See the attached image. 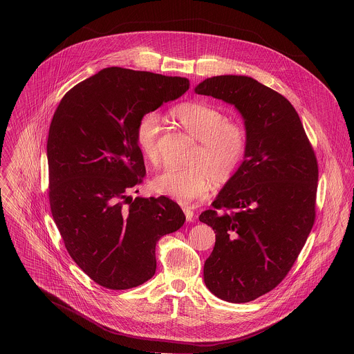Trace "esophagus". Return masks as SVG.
<instances>
[{
    "instance_id": "34e87169",
    "label": "esophagus",
    "mask_w": 354,
    "mask_h": 354,
    "mask_svg": "<svg viewBox=\"0 0 354 354\" xmlns=\"http://www.w3.org/2000/svg\"><path fill=\"white\" fill-rule=\"evenodd\" d=\"M183 211H184L185 218H187V221H188V222L194 221V215H195V212H194V208H192V207H189V205H184V207H183Z\"/></svg>"
}]
</instances>
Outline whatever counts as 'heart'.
Listing matches in <instances>:
<instances>
[{"label":"heart","mask_w":354,"mask_h":354,"mask_svg":"<svg viewBox=\"0 0 354 354\" xmlns=\"http://www.w3.org/2000/svg\"><path fill=\"white\" fill-rule=\"evenodd\" d=\"M170 115L187 132L199 140L189 167H167L152 180V188L181 203L207 196L211 181H229L241 165L248 146L245 127L233 120H225L223 113L201 101L183 102L174 106ZM160 118L156 113L143 114L135 128V142L151 165L159 162Z\"/></svg>","instance_id":"b5f03b06"}]
</instances>
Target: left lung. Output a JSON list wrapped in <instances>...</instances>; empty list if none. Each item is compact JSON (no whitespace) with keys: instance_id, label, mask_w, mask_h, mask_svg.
Segmentation results:
<instances>
[{"instance_id":"left-lung-1","label":"left lung","mask_w":354,"mask_h":354,"mask_svg":"<svg viewBox=\"0 0 354 354\" xmlns=\"http://www.w3.org/2000/svg\"><path fill=\"white\" fill-rule=\"evenodd\" d=\"M195 91L234 104L245 120L244 162L199 219L215 232L205 286L250 303L277 288L303 250L316 216L317 159L292 103L252 77L214 76Z\"/></svg>"}]
</instances>
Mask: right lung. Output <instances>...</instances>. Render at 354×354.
<instances>
[{"label": "right lung", "mask_w": 354, "mask_h": 354, "mask_svg": "<svg viewBox=\"0 0 354 354\" xmlns=\"http://www.w3.org/2000/svg\"><path fill=\"white\" fill-rule=\"evenodd\" d=\"M189 80L104 68L59 102L48 138L51 215L73 261L111 290L136 288L156 270L155 247L185 215L169 198H136L146 166L139 118L180 98Z\"/></svg>", "instance_id": "1"}]
</instances>
